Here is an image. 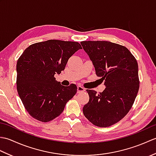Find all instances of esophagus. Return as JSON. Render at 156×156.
<instances>
[{
  "label": "esophagus",
  "mask_w": 156,
  "mask_h": 156,
  "mask_svg": "<svg viewBox=\"0 0 156 156\" xmlns=\"http://www.w3.org/2000/svg\"><path fill=\"white\" fill-rule=\"evenodd\" d=\"M85 91V88L80 87V86H78L77 87V92L78 93H80V92H82Z\"/></svg>",
  "instance_id": "obj_1"
}]
</instances>
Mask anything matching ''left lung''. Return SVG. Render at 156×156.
<instances>
[{
	"label": "left lung",
	"mask_w": 156,
	"mask_h": 156,
	"mask_svg": "<svg viewBox=\"0 0 156 156\" xmlns=\"http://www.w3.org/2000/svg\"><path fill=\"white\" fill-rule=\"evenodd\" d=\"M80 44L106 87L98 94L87 90L89 101L84 106L83 113L97 127H109L128 113L137 97L140 88L137 60L125 46L110 41Z\"/></svg>",
	"instance_id": "8db88e82"
}]
</instances>
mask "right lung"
I'll return each mask as SVG.
<instances>
[{"label":"right lung","mask_w":156,"mask_h":156,"mask_svg":"<svg viewBox=\"0 0 156 156\" xmlns=\"http://www.w3.org/2000/svg\"><path fill=\"white\" fill-rule=\"evenodd\" d=\"M75 41L50 39L25 49L16 63V88L26 110L42 122L54 119L74 97L77 87L61 85L54 75L64 70L68 59L81 49Z\"/></svg>","instance_id":"right-lung-1"}]
</instances>
